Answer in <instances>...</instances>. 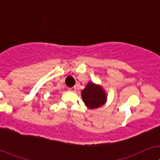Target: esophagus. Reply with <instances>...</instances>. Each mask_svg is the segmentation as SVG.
Wrapping results in <instances>:
<instances>
[{"instance_id":"esophagus-1","label":"esophagus","mask_w":160,"mask_h":160,"mask_svg":"<svg viewBox=\"0 0 160 160\" xmlns=\"http://www.w3.org/2000/svg\"><path fill=\"white\" fill-rule=\"evenodd\" d=\"M68 90H69V91H70V92H75L76 87H70V88H68Z\"/></svg>"}]
</instances>
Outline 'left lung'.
I'll return each mask as SVG.
<instances>
[{
    "mask_svg": "<svg viewBox=\"0 0 160 160\" xmlns=\"http://www.w3.org/2000/svg\"><path fill=\"white\" fill-rule=\"evenodd\" d=\"M83 102L90 109L100 107L105 103L107 97L101 87L90 82L82 91Z\"/></svg>",
    "mask_w": 160,
    "mask_h": 160,
    "instance_id": "8db88e82",
    "label": "left lung"
}]
</instances>
